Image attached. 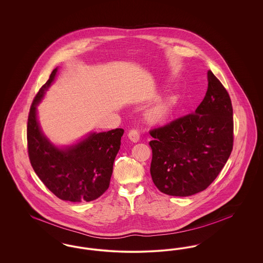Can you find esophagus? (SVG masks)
Segmentation results:
<instances>
[{"label": "esophagus", "instance_id": "obj_1", "mask_svg": "<svg viewBox=\"0 0 263 263\" xmlns=\"http://www.w3.org/2000/svg\"><path fill=\"white\" fill-rule=\"evenodd\" d=\"M128 137H129V139H130L132 142L136 143V142H138V141L140 140V133H139V131H138L137 129H132V130L129 131Z\"/></svg>", "mask_w": 263, "mask_h": 263}]
</instances>
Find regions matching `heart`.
Listing matches in <instances>:
<instances>
[{"instance_id":"obj_1","label":"heart","mask_w":263,"mask_h":263,"mask_svg":"<svg viewBox=\"0 0 263 263\" xmlns=\"http://www.w3.org/2000/svg\"><path fill=\"white\" fill-rule=\"evenodd\" d=\"M173 103L172 99L163 100L155 107H153L149 111V117L154 121H161L166 116V114L170 111L171 105Z\"/></svg>"}]
</instances>
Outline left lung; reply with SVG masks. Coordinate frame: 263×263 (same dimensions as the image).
<instances>
[{
    "instance_id": "1",
    "label": "left lung",
    "mask_w": 263,
    "mask_h": 263,
    "mask_svg": "<svg viewBox=\"0 0 263 263\" xmlns=\"http://www.w3.org/2000/svg\"><path fill=\"white\" fill-rule=\"evenodd\" d=\"M207 76L208 88L195 112L150 131L151 175L164 194L190 196L205 190L233 150L232 101L216 76Z\"/></svg>"
}]
</instances>
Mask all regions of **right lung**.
<instances>
[{
    "label": "right lung",
    "instance_id": "1",
    "mask_svg": "<svg viewBox=\"0 0 263 263\" xmlns=\"http://www.w3.org/2000/svg\"><path fill=\"white\" fill-rule=\"evenodd\" d=\"M57 73L35 96L27 119V151L30 163L44 185L58 198L70 202H89L109 187L113 163L120 149L124 130L90 133L78 144L59 149L42 133L36 116V105L50 87Z\"/></svg>",
    "mask_w": 263,
    "mask_h": 263
}]
</instances>
